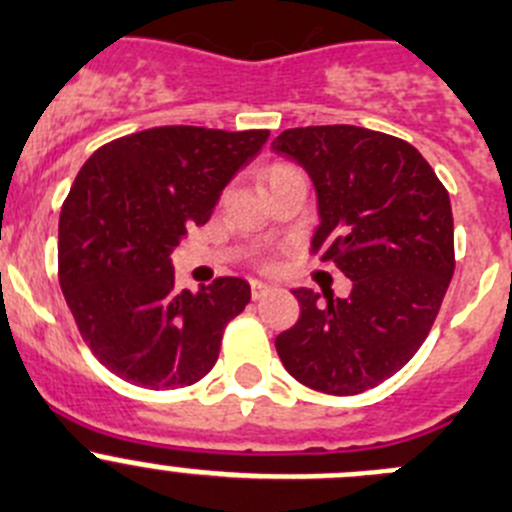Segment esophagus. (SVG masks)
Returning <instances> with one entry per match:
<instances>
[{
	"instance_id": "1",
	"label": "esophagus",
	"mask_w": 512,
	"mask_h": 512,
	"mask_svg": "<svg viewBox=\"0 0 512 512\" xmlns=\"http://www.w3.org/2000/svg\"><path fill=\"white\" fill-rule=\"evenodd\" d=\"M270 285H265V283H257V280H255V283H252V298H255V300H260V298H265V295L267 293H270Z\"/></svg>"
}]
</instances>
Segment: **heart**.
Here are the masks:
<instances>
[{
  "label": "heart",
  "instance_id": "1",
  "mask_svg": "<svg viewBox=\"0 0 512 512\" xmlns=\"http://www.w3.org/2000/svg\"><path fill=\"white\" fill-rule=\"evenodd\" d=\"M272 169H275V166H272ZM272 169H270V171H272Z\"/></svg>",
  "mask_w": 512,
  "mask_h": 512
}]
</instances>
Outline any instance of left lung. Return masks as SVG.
<instances>
[{
    "mask_svg": "<svg viewBox=\"0 0 512 512\" xmlns=\"http://www.w3.org/2000/svg\"><path fill=\"white\" fill-rule=\"evenodd\" d=\"M272 151L318 194L313 252L353 283L348 298L293 290L300 318L275 338L300 384L361 394L419 351L455 272L450 194L412 143L358 126L288 128Z\"/></svg>",
    "mask_w": 512,
    "mask_h": 512,
    "instance_id": "left-lung-1",
    "label": "left lung"
}]
</instances>
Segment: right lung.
Instances as JSON below:
<instances>
[{
	"label": "right lung",
	"mask_w": 512,
	"mask_h": 512,
	"mask_svg": "<svg viewBox=\"0 0 512 512\" xmlns=\"http://www.w3.org/2000/svg\"><path fill=\"white\" fill-rule=\"evenodd\" d=\"M270 131L161 126L105 143L85 161L57 229V272L78 331L108 371L143 389L197 384L250 283L174 288L171 252L207 224L224 186Z\"/></svg>",
	"instance_id": "1"
}]
</instances>
